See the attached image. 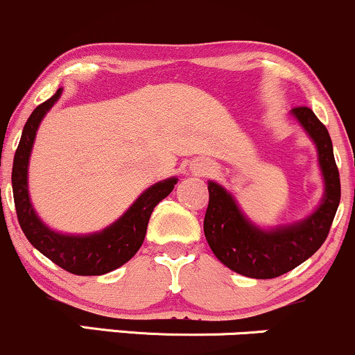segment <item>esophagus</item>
<instances>
[{
  "label": "esophagus",
  "instance_id": "34e87169",
  "mask_svg": "<svg viewBox=\"0 0 355 355\" xmlns=\"http://www.w3.org/2000/svg\"><path fill=\"white\" fill-rule=\"evenodd\" d=\"M209 169H211V167H209L208 164H205V162H201V164L198 166V173H199V174L209 173Z\"/></svg>",
  "mask_w": 355,
  "mask_h": 355
}]
</instances>
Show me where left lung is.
<instances>
[{
    "label": "left lung",
    "instance_id": "1",
    "mask_svg": "<svg viewBox=\"0 0 355 355\" xmlns=\"http://www.w3.org/2000/svg\"><path fill=\"white\" fill-rule=\"evenodd\" d=\"M290 114L317 147L324 196L313 213L288 225L261 228L243 213L228 189L208 181L205 236L211 252L230 270L258 280L280 277L309 260L327 238L340 202V179L329 130L309 107H295Z\"/></svg>",
    "mask_w": 355,
    "mask_h": 355
}]
</instances>
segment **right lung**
I'll list each match as a JSON object with an SVG mask.
<instances>
[{
    "mask_svg": "<svg viewBox=\"0 0 355 355\" xmlns=\"http://www.w3.org/2000/svg\"><path fill=\"white\" fill-rule=\"evenodd\" d=\"M62 92L63 89H58L53 97L38 105L23 127L11 173L15 206L23 233L40 253L73 275H103L127 263L137 253L144 241L150 214L157 202L169 196L178 178L162 179L147 188L119 220L101 231L89 234H67L51 230L38 216L30 199L28 164L38 127L46 112L57 103Z\"/></svg>",
    "mask_w": 355,
    "mask_h": 355,
    "instance_id": "1",
    "label": "right lung"
}]
</instances>
